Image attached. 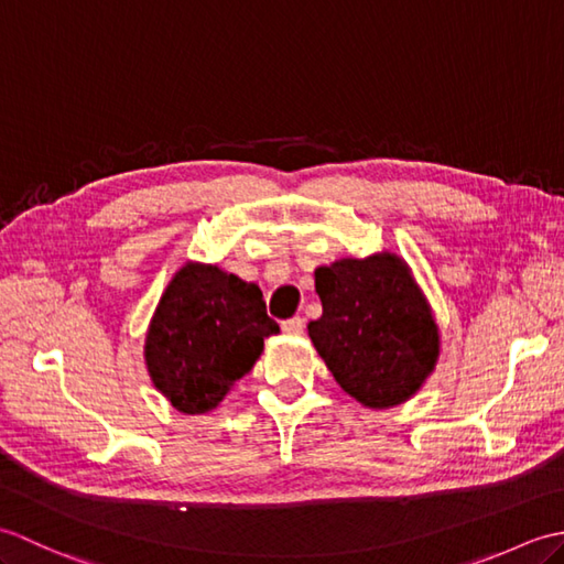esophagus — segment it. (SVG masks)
<instances>
[{
	"mask_svg": "<svg viewBox=\"0 0 564 564\" xmlns=\"http://www.w3.org/2000/svg\"><path fill=\"white\" fill-rule=\"evenodd\" d=\"M281 327H283V332H289V334H301L305 329V319L303 317H291V319H285Z\"/></svg>",
	"mask_w": 564,
	"mask_h": 564,
	"instance_id": "34e87169",
	"label": "esophagus"
}]
</instances>
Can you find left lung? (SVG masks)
<instances>
[{
  "label": "left lung",
  "instance_id": "8db88e82",
  "mask_svg": "<svg viewBox=\"0 0 564 564\" xmlns=\"http://www.w3.org/2000/svg\"><path fill=\"white\" fill-rule=\"evenodd\" d=\"M322 317L307 334L339 388L368 410L414 398L434 373L441 334L424 291L392 251L315 269Z\"/></svg>",
  "mask_w": 564,
  "mask_h": 564
}]
</instances>
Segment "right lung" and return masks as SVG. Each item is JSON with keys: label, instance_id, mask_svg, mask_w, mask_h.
Returning a JSON list of instances; mask_svg holds the SVG:
<instances>
[{"label": "right lung", "instance_id": "add662e5", "mask_svg": "<svg viewBox=\"0 0 564 564\" xmlns=\"http://www.w3.org/2000/svg\"><path fill=\"white\" fill-rule=\"evenodd\" d=\"M257 283L215 263L186 261L166 285L145 334L152 386L176 412L206 414L249 373L279 334Z\"/></svg>", "mask_w": 564, "mask_h": 564}]
</instances>
